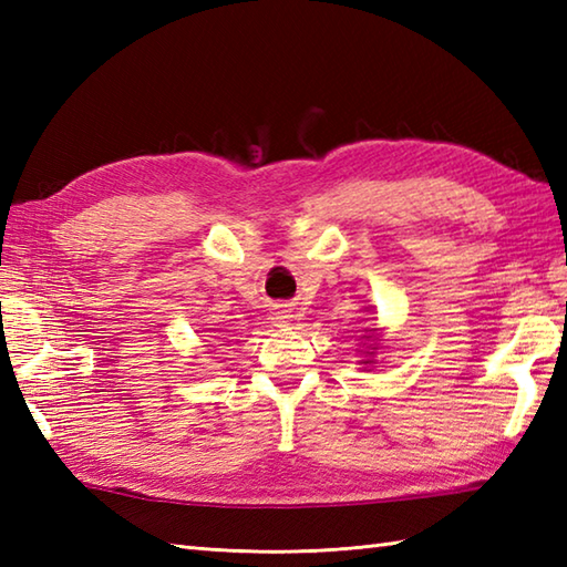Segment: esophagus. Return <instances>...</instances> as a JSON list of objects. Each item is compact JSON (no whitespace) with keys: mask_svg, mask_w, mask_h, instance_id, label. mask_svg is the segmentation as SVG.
Returning a JSON list of instances; mask_svg holds the SVG:
<instances>
[{"mask_svg":"<svg viewBox=\"0 0 567 567\" xmlns=\"http://www.w3.org/2000/svg\"><path fill=\"white\" fill-rule=\"evenodd\" d=\"M272 319L277 321V323H287V319H292V315L287 309H282V307H277L275 311H272Z\"/></svg>","mask_w":567,"mask_h":567,"instance_id":"esophagus-1","label":"esophagus"}]
</instances>
